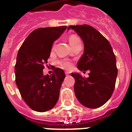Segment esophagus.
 Returning a JSON list of instances; mask_svg holds the SVG:
<instances>
[{
  "label": "esophagus",
  "mask_w": 132,
  "mask_h": 132,
  "mask_svg": "<svg viewBox=\"0 0 132 132\" xmlns=\"http://www.w3.org/2000/svg\"><path fill=\"white\" fill-rule=\"evenodd\" d=\"M65 73H66V76H69V71H66V72H65Z\"/></svg>",
  "instance_id": "1"
}]
</instances>
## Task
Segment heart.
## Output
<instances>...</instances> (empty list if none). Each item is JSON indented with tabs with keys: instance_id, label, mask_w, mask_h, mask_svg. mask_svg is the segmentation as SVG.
<instances>
[{
	"instance_id": "heart-1",
	"label": "heart",
	"mask_w": 132,
	"mask_h": 132,
	"mask_svg": "<svg viewBox=\"0 0 132 132\" xmlns=\"http://www.w3.org/2000/svg\"><path fill=\"white\" fill-rule=\"evenodd\" d=\"M78 41H80V39H79V37H77L76 35H71V36H70V37H69V43H70L71 45L74 44L75 43H76ZM63 67H65V68L69 69V68L71 67V63H69V62H64V63H63Z\"/></svg>"
}]
</instances>
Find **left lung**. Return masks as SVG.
<instances>
[{"label":"left lung","mask_w":132,"mask_h":132,"mask_svg":"<svg viewBox=\"0 0 132 132\" xmlns=\"http://www.w3.org/2000/svg\"><path fill=\"white\" fill-rule=\"evenodd\" d=\"M84 43V53L78 61L80 71H90L89 77L72 73L74 78V92L78 100L86 108H97L108 102L116 83L117 69L112 48L94 27L88 24L71 25Z\"/></svg>","instance_id":"1"}]
</instances>
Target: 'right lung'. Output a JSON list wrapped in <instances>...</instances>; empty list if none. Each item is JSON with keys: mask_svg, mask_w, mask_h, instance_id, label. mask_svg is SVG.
Listing matches in <instances>:
<instances>
[{"mask_svg": "<svg viewBox=\"0 0 132 132\" xmlns=\"http://www.w3.org/2000/svg\"><path fill=\"white\" fill-rule=\"evenodd\" d=\"M67 27H44L34 30L22 43L17 55L15 73L16 85L22 99L37 112L54 108L59 97L66 77L63 69L55 68L53 74H43L54 42Z\"/></svg>", "mask_w": 132, "mask_h": 132, "instance_id": "1", "label": "right lung"}]
</instances>
